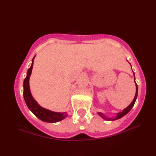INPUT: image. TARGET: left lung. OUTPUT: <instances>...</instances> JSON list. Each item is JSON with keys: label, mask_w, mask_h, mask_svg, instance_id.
Returning <instances> with one entry per match:
<instances>
[{"label": "left lung", "mask_w": 156, "mask_h": 156, "mask_svg": "<svg viewBox=\"0 0 156 156\" xmlns=\"http://www.w3.org/2000/svg\"><path fill=\"white\" fill-rule=\"evenodd\" d=\"M133 74H134V72H133ZM135 84H136V82H135ZM137 92H138V87H137V84H136V94H135V98H134V99H133V101H132V102H131V103L130 105H129V107H127V108H125L124 109V110L122 111V112H119V113H117V117L115 118L114 119H111V118H108V117H106V116H105L103 114L101 113V112H98V115H100L102 119H105V120H107V121L117 120V119H120V118L122 117H123V116H125L126 114H127L128 112H129V111H130L131 109L132 108H133V107L134 105H135V101H136L137 97Z\"/></svg>", "instance_id": "obj_1"}]
</instances>
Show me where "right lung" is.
<instances>
[{"label":"right lung","instance_id":"right-lung-1","mask_svg":"<svg viewBox=\"0 0 156 156\" xmlns=\"http://www.w3.org/2000/svg\"><path fill=\"white\" fill-rule=\"evenodd\" d=\"M34 58L35 57L33 58L32 64L28 69L27 76L25 78L24 83H23V97H24L26 105H27L29 110L40 120L48 122H58L67 117V112H55L42 108L32 97L30 88H29V80L32 72L33 66H34Z\"/></svg>","mask_w":156,"mask_h":156}]
</instances>
